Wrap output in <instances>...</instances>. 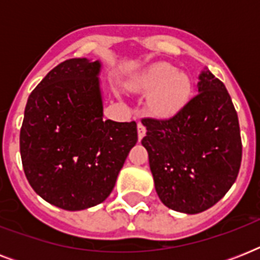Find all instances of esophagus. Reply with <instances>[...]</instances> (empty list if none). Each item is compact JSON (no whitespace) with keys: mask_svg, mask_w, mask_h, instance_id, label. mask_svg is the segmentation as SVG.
Returning <instances> with one entry per match:
<instances>
[{"mask_svg":"<svg viewBox=\"0 0 260 260\" xmlns=\"http://www.w3.org/2000/svg\"><path fill=\"white\" fill-rule=\"evenodd\" d=\"M147 129H146V126L143 125L142 122H139L138 124V138H139V142L142 140L143 138H144V135H146Z\"/></svg>","mask_w":260,"mask_h":260,"instance_id":"obj_1","label":"esophagus"}]
</instances>
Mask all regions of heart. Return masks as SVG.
<instances>
[{
    "mask_svg": "<svg viewBox=\"0 0 260 260\" xmlns=\"http://www.w3.org/2000/svg\"><path fill=\"white\" fill-rule=\"evenodd\" d=\"M134 86L151 91L148 106L160 117H171L187 104L191 95V81L170 63H156L140 74Z\"/></svg>",
    "mask_w": 260,
    "mask_h": 260,
    "instance_id": "heart-1",
    "label": "heart"
}]
</instances>
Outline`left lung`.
Listing matches in <instances>:
<instances>
[{"label":"left lung","mask_w":260,"mask_h":260,"mask_svg":"<svg viewBox=\"0 0 260 260\" xmlns=\"http://www.w3.org/2000/svg\"><path fill=\"white\" fill-rule=\"evenodd\" d=\"M196 94L173 117L143 118L142 144L155 190L173 210L209 209L234 185L242 163L238 113L224 83L202 71Z\"/></svg>","instance_id":"left-lung-1"}]
</instances>
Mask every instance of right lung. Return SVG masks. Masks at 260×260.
Here are the masks:
<instances>
[{"mask_svg":"<svg viewBox=\"0 0 260 260\" xmlns=\"http://www.w3.org/2000/svg\"><path fill=\"white\" fill-rule=\"evenodd\" d=\"M100 60H64L30 93L20 131L25 177L36 193L64 210L105 201L131 148L136 122L104 118Z\"/></svg>","mask_w":260,"mask_h":260,"instance_id":"add662e5","label":"right lung"}]
</instances>
